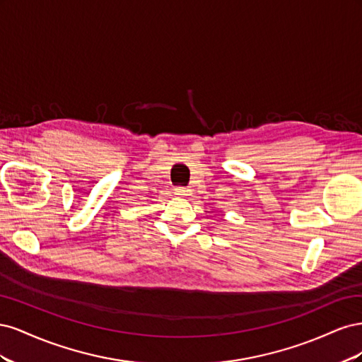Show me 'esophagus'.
Listing matches in <instances>:
<instances>
[{"label": "esophagus", "mask_w": 362, "mask_h": 362, "mask_svg": "<svg viewBox=\"0 0 362 362\" xmlns=\"http://www.w3.org/2000/svg\"><path fill=\"white\" fill-rule=\"evenodd\" d=\"M175 193H177L178 196H181V198H185V196H190V189L178 187V189H175Z\"/></svg>", "instance_id": "obj_1"}]
</instances>
